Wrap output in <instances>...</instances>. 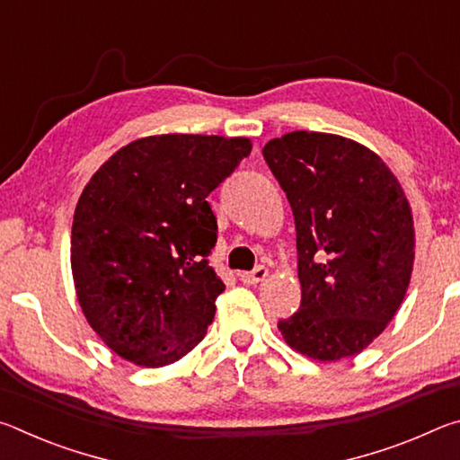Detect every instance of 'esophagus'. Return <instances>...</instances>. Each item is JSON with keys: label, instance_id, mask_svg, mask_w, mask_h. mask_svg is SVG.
I'll return each instance as SVG.
<instances>
[{"label": "esophagus", "instance_id": "34e87169", "mask_svg": "<svg viewBox=\"0 0 460 460\" xmlns=\"http://www.w3.org/2000/svg\"><path fill=\"white\" fill-rule=\"evenodd\" d=\"M266 278H268V268H263V266H258L252 271H243V274H239V279L243 284H260Z\"/></svg>", "mask_w": 460, "mask_h": 460}]
</instances>
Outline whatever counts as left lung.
Listing matches in <instances>:
<instances>
[{
	"mask_svg": "<svg viewBox=\"0 0 460 460\" xmlns=\"http://www.w3.org/2000/svg\"><path fill=\"white\" fill-rule=\"evenodd\" d=\"M296 223L298 313L284 341L318 361L361 353L385 331L414 268V219L385 162L353 139L292 131L263 146Z\"/></svg>",
	"mask_w": 460,
	"mask_h": 460,
	"instance_id": "left-lung-1",
	"label": "left lung"
}]
</instances>
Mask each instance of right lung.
<instances>
[{
    "mask_svg": "<svg viewBox=\"0 0 460 460\" xmlns=\"http://www.w3.org/2000/svg\"><path fill=\"white\" fill-rule=\"evenodd\" d=\"M249 152L247 137L150 136L84 186L71 235L75 290L113 353L162 367L205 337L225 290L207 260L217 243L207 197Z\"/></svg>",
    "mask_w": 460,
    "mask_h": 460,
    "instance_id": "right-lung-1",
    "label": "right lung"
}]
</instances>
